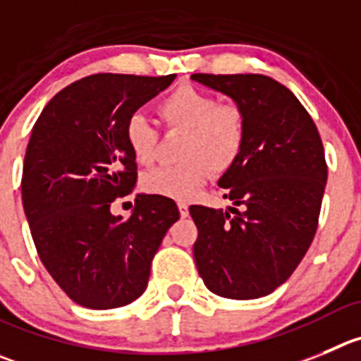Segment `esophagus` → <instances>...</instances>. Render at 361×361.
<instances>
[{
    "instance_id": "esophagus-1",
    "label": "esophagus",
    "mask_w": 361,
    "mask_h": 361,
    "mask_svg": "<svg viewBox=\"0 0 361 361\" xmlns=\"http://www.w3.org/2000/svg\"><path fill=\"white\" fill-rule=\"evenodd\" d=\"M178 210H180L181 217H187V215H188V204L183 203V201H180V203H178Z\"/></svg>"
}]
</instances>
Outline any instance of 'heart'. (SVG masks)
I'll return each instance as SVG.
<instances>
[{
	"instance_id": "1",
	"label": "heart",
	"mask_w": 361,
	"mask_h": 361,
	"mask_svg": "<svg viewBox=\"0 0 361 361\" xmlns=\"http://www.w3.org/2000/svg\"><path fill=\"white\" fill-rule=\"evenodd\" d=\"M157 114L167 130L183 131L178 165L157 167L144 174L147 194L190 200L214 173H226L240 158L247 137V119L240 104L217 103L212 94L192 85H181L161 97ZM131 157L140 165L153 161L158 131L144 117L133 116L124 128Z\"/></svg>"
}]
</instances>
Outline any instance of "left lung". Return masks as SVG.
<instances>
[{"label": "left lung", "instance_id": "1", "mask_svg": "<svg viewBox=\"0 0 361 361\" xmlns=\"http://www.w3.org/2000/svg\"><path fill=\"white\" fill-rule=\"evenodd\" d=\"M247 119L245 146L219 187L233 207H190L194 260L210 292L258 299L290 278L317 231L328 167L317 126L285 85L264 74H192Z\"/></svg>", "mask_w": 361, "mask_h": 361}]
</instances>
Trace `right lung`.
I'll return each mask as SVG.
<instances>
[{
    "instance_id": "1",
    "label": "right lung",
    "mask_w": 361,
    "mask_h": 361,
    "mask_svg": "<svg viewBox=\"0 0 361 361\" xmlns=\"http://www.w3.org/2000/svg\"><path fill=\"white\" fill-rule=\"evenodd\" d=\"M176 78L92 74L60 90L37 119L23 167V208L40 262L80 306L142 295L151 262L180 219L169 197L139 194L130 219L110 212L137 181L130 117Z\"/></svg>"
}]
</instances>
